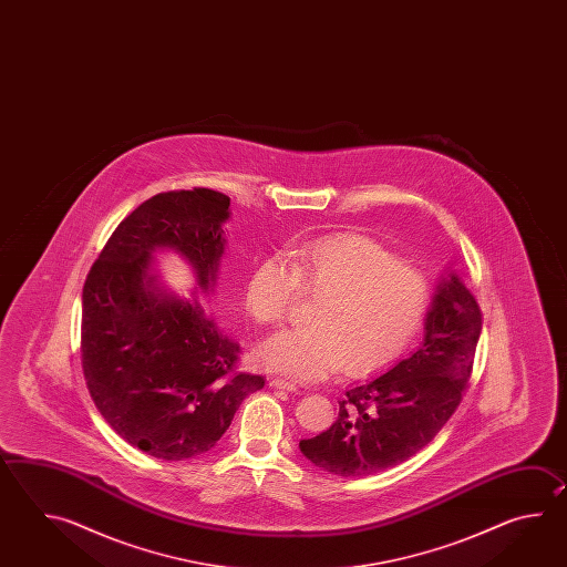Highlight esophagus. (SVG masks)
<instances>
[{
	"label": "esophagus",
	"mask_w": 567,
	"mask_h": 567,
	"mask_svg": "<svg viewBox=\"0 0 567 567\" xmlns=\"http://www.w3.org/2000/svg\"><path fill=\"white\" fill-rule=\"evenodd\" d=\"M269 385L276 386V389H284V391H289V393H296V391H298V386H296V383H291V381H286V379H279V377H276V379H271V381H269Z\"/></svg>",
	"instance_id": "34e87169"
}]
</instances>
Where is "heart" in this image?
I'll use <instances>...</instances> for the list:
<instances>
[{"label": "heart", "mask_w": 567, "mask_h": 567, "mask_svg": "<svg viewBox=\"0 0 567 567\" xmlns=\"http://www.w3.org/2000/svg\"><path fill=\"white\" fill-rule=\"evenodd\" d=\"M300 291L320 296L308 328L266 338L257 357L269 371L320 381L344 364L373 373L395 361L420 332L430 308V284L398 261L385 245L359 233H337L269 255L245 284V308L259 324L288 318Z\"/></svg>", "instance_id": "b5f03b06"}]
</instances>
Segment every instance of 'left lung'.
Returning <instances> with one entry per match:
<instances>
[{
  "label": "left lung",
  "instance_id": "obj_1",
  "mask_svg": "<svg viewBox=\"0 0 567 567\" xmlns=\"http://www.w3.org/2000/svg\"><path fill=\"white\" fill-rule=\"evenodd\" d=\"M482 313L458 274L435 286L423 342L385 373L347 389L337 422L301 440L313 466L337 476H367L410 460L444 427L468 386Z\"/></svg>",
  "mask_w": 567,
  "mask_h": 567
}]
</instances>
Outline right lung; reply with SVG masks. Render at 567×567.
Wrapping results in <instances>:
<instances>
[{"mask_svg":"<svg viewBox=\"0 0 567 567\" xmlns=\"http://www.w3.org/2000/svg\"><path fill=\"white\" fill-rule=\"evenodd\" d=\"M225 194L162 193L123 218L83 288L81 352L89 393L127 444L159 460L200 456L229 430L243 399L266 385L239 373V342L205 312L225 254ZM172 250L194 267L190 299L166 289L153 267Z\"/></svg>","mask_w":567,"mask_h":567,"instance_id":"1","label":"right lung"}]
</instances>
